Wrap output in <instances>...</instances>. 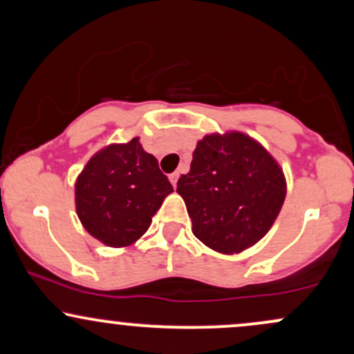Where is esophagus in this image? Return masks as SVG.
<instances>
[{
    "label": "esophagus",
    "mask_w": 354,
    "mask_h": 354,
    "mask_svg": "<svg viewBox=\"0 0 354 354\" xmlns=\"http://www.w3.org/2000/svg\"><path fill=\"white\" fill-rule=\"evenodd\" d=\"M178 178H180V173L174 171V173L169 174V181L173 183V186H176V185H178Z\"/></svg>",
    "instance_id": "34e87169"
}]
</instances>
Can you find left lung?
Segmentation results:
<instances>
[{
	"mask_svg": "<svg viewBox=\"0 0 354 354\" xmlns=\"http://www.w3.org/2000/svg\"><path fill=\"white\" fill-rule=\"evenodd\" d=\"M176 191L185 198L194 236L231 254L268 233L283 206L286 183L261 145L230 133L203 138Z\"/></svg>",
	"mask_w": 354,
	"mask_h": 354,
	"instance_id": "obj_1",
	"label": "left lung"
}]
</instances>
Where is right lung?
Listing matches in <instances>:
<instances>
[{
  "instance_id": "right-lung-1",
  "label": "right lung",
  "mask_w": 354,
  "mask_h": 354,
  "mask_svg": "<svg viewBox=\"0 0 354 354\" xmlns=\"http://www.w3.org/2000/svg\"><path fill=\"white\" fill-rule=\"evenodd\" d=\"M171 191L156 158L133 138L89 160L76 181V211L89 234L120 248L143 236Z\"/></svg>"
}]
</instances>
